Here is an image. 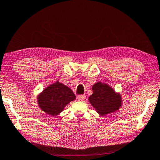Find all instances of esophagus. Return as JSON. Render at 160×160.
Listing matches in <instances>:
<instances>
[{
    "label": "esophagus",
    "instance_id": "esophagus-1",
    "mask_svg": "<svg viewBox=\"0 0 160 160\" xmlns=\"http://www.w3.org/2000/svg\"><path fill=\"white\" fill-rule=\"evenodd\" d=\"M85 95H80V96H78L77 97V99L78 101H81V102H83V101L85 100Z\"/></svg>",
    "mask_w": 160,
    "mask_h": 160
}]
</instances>
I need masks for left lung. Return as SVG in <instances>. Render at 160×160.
Returning a JSON list of instances; mask_svg holds the SVG:
<instances>
[{
  "instance_id": "1",
  "label": "left lung",
  "mask_w": 160,
  "mask_h": 160,
  "mask_svg": "<svg viewBox=\"0 0 160 160\" xmlns=\"http://www.w3.org/2000/svg\"><path fill=\"white\" fill-rule=\"evenodd\" d=\"M93 94L88 100L99 114H109L117 112L122 106L121 96L116 94L107 84L98 82L92 87Z\"/></svg>"
}]
</instances>
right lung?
I'll list each match as a JSON object with an SVG mask.
<instances>
[{
    "label": "right lung",
    "instance_id": "obj_1",
    "mask_svg": "<svg viewBox=\"0 0 160 160\" xmlns=\"http://www.w3.org/2000/svg\"><path fill=\"white\" fill-rule=\"evenodd\" d=\"M76 99L72 90L57 81L44 89L38 97V104L42 111L55 117L63 111L68 103Z\"/></svg>",
    "mask_w": 160,
    "mask_h": 160
}]
</instances>
